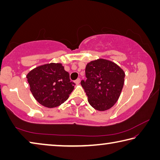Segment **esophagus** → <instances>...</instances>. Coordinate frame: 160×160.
Masks as SVG:
<instances>
[{
    "label": "esophagus",
    "mask_w": 160,
    "mask_h": 160,
    "mask_svg": "<svg viewBox=\"0 0 160 160\" xmlns=\"http://www.w3.org/2000/svg\"><path fill=\"white\" fill-rule=\"evenodd\" d=\"M75 84H76V85H79V84L80 83V78H78V79H77L76 80H75Z\"/></svg>",
    "instance_id": "esophagus-1"
}]
</instances>
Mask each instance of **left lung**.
<instances>
[{
  "label": "left lung",
  "instance_id": "1",
  "mask_svg": "<svg viewBox=\"0 0 160 160\" xmlns=\"http://www.w3.org/2000/svg\"><path fill=\"white\" fill-rule=\"evenodd\" d=\"M87 80L81 81L88 102L96 110L104 112L112 108L122 91L125 72L114 62L99 58L85 68Z\"/></svg>",
  "mask_w": 160,
  "mask_h": 160
}]
</instances>
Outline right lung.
Returning a JSON list of instances; mask_svg holds the SVG:
<instances>
[{
    "instance_id": "add662e5",
    "label": "right lung",
    "mask_w": 160,
    "mask_h": 160,
    "mask_svg": "<svg viewBox=\"0 0 160 160\" xmlns=\"http://www.w3.org/2000/svg\"><path fill=\"white\" fill-rule=\"evenodd\" d=\"M26 77L32 95L40 104L47 108L60 106L74 90L69 73L59 63L37 66Z\"/></svg>"
}]
</instances>
